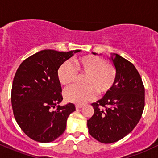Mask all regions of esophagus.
I'll use <instances>...</instances> for the list:
<instances>
[{"label": "esophagus", "instance_id": "obj_1", "mask_svg": "<svg viewBox=\"0 0 158 158\" xmlns=\"http://www.w3.org/2000/svg\"><path fill=\"white\" fill-rule=\"evenodd\" d=\"M83 107V106H81V105H76V108L77 109H79V108H81Z\"/></svg>", "mask_w": 158, "mask_h": 158}]
</instances>
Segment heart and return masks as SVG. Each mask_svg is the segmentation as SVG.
I'll return each mask as SVG.
<instances>
[{"label": "heart", "mask_w": 158, "mask_h": 158, "mask_svg": "<svg viewBox=\"0 0 158 158\" xmlns=\"http://www.w3.org/2000/svg\"><path fill=\"white\" fill-rule=\"evenodd\" d=\"M86 74L85 85H74L64 90L65 100L83 105L93 100L99 94H104L113 88L117 79V70L106 59L96 56H86L73 61H65L58 70V79L61 85L76 82L79 74Z\"/></svg>", "instance_id": "b5f03b06"}]
</instances>
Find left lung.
<instances>
[{"instance_id": "1", "label": "left lung", "mask_w": 158, "mask_h": 158, "mask_svg": "<svg viewBox=\"0 0 158 158\" xmlns=\"http://www.w3.org/2000/svg\"><path fill=\"white\" fill-rule=\"evenodd\" d=\"M110 59L117 70L115 84L92 103L94 114L88 120L89 134L102 143L117 142L131 132L145 106L144 85L134 64L117 53H111Z\"/></svg>"}]
</instances>
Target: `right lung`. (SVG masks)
I'll list each match as a JSON object with an SVG mask.
<instances>
[{"mask_svg": "<svg viewBox=\"0 0 158 158\" xmlns=\"http://www.w3.org/2000/svg\"><path fill=\"white\" fill-rule=\"evenodd\" d=\"M79 51L41 50L25 59L18 68L11 101L16 122L30 138L50 143L65 131L67 119L76 108L73 103L58 106L63 97L57 73L65 61Z\"/></svg>", "mask_w": 158, "mask_h": 158, "instance_id": "obj_1", "label": "right lung"}]
</instances>
